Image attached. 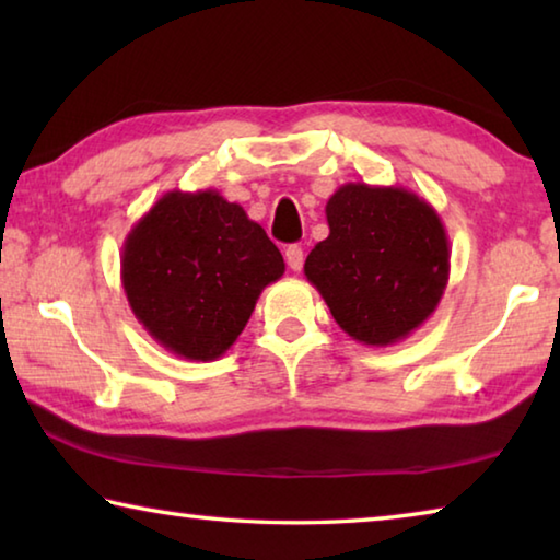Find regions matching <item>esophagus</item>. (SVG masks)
<instances>
[{"label":"esophagus","mask_w":560,"mask_h":560,"mask_svg":"<svg viewBox=\"0 0 560 560\" xmlns=\"http://www.w3.org/2000/svg\"><path fill=\"white\" fill-rule=\"evenodd\" d=\"M287 264H289V269L301 271V267H303V249H301L299 244L287 246Z\"/></svg>","instance_id":"34e87169"}]
</instances>
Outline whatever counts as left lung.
<instances>
[{
  "instance_id": "8db88e82",
  "label": "left lung",
  "mask_w": 560,
  "mask_h": 560,
  "mask_svg": "<svg viewBox=\"0 0 560 560\" xmlns=\"http://www.w3.org/2000/svg\"><path fill=\"white\" fill-rule=\"evenodd\" d=\"M328 236L303 273L336 324L363 346H393L447 289L450 240L434 207L405 187L348 183L326 205Z\"/></svg>"
}]
</instances>
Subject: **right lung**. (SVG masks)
Listing matches in <instances>:
<instances>
[{
	"label": "right lung",
	"instance_id": "obj_1",
	"mask_svg": "<svg viewBox=\"0 0 560 560\" xmlns=\"http://www.w3.org/2000/svg\"><path fill=\"white\" fill-rule=\"evenodd\" d=\"M283 269L267 232L217 189L165 192L132 224L120 254L132 314L170 353L202 363L232 348Z\"/></svg>",
	"mask_w": 560,
	"mask_h": 560
}]
</instances>
